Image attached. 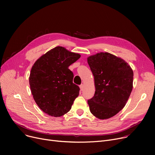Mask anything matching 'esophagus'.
I'll list each match as a JSON object with an SVG mask.
<instances>
[{
  "label": "esophagus",
  "mask_w": 155,
  "mask_h": 155,
  "mask_svg": "<svg viewBox=\"0 0 155 155\" xmlns=\"http://www.w3.org/2000/svg\"><path fill=\"white\" fill-rule=\"evenodd\" d=\"M80 90L82 91L84 90V85H83V84H81V85H80Z\"/></svg>",
  "instance_id": "obj_1"
}]
</instances>
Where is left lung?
I'll use <instances>...</instances> for the list:
<instances>
[{
  "instance_id": "left-lung-1",
  "label": "left lung",
  "mask_w": 155,
  "mask_h": 155,
  "mask_svg": "<svg viewBox=\"0 0 155 155\" xmlns=\"http://www.w3.org/2000/svg\"><path fill=\"white\" fill-rule=\"evenodd\" d=\"M94 77L95 92L88 100L92 114L100 119L114 116L124 108L133 89V71L124 60L109 53L87 58Z\"/></svg>"
}]
</instances>
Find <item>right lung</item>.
<instances>
[{
	"mask_svg": "<svg viewBox=\"0 0 155 155\" xmlns=\"http://www.w3.org/2000/svg\"><path fill=\"white\" fill-rule=\"evenodd\" d=\"M80 58L61 46L41 56L32 66L29 85L32 95L44 112L60 117L71 108L80 88L73 83V73L68 67Z\"/></svg>",
	"mask_w": 155,
	"mask_h": 155,
	"instance_id": "obj_1",
	"label": "right lung"
}]
</instances>
